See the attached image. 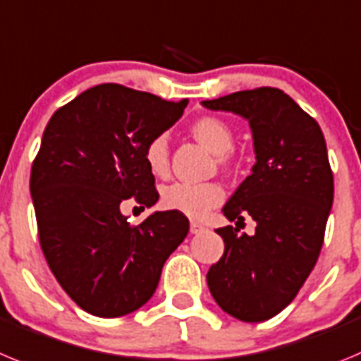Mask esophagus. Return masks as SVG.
<instances>
[{"label":"esophagus","instance_id":"obj_1","mask_svg":"<svg viewBox=\"0 0 361 361\" xmlns=\"http://www.w3.org/2000/svg\"><path fill=\"white\" fill-rule=\"evenodd\" d=\"M203 230H204V226L200 225V223H196V221H192V223H190V233H200V232H203Z\"/></svg>","mask_w":361,"mask_h":361}]
</instances>
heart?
Masks as SVG:
<instances>
[{"label":"heart","instance_id":"obj_1","mask_svg":"<svg viewBox=\"0 0 361 361\" xmlns=\"http://www.w3.org/2000/svg\"><path fill=\"white\" fill-rule=\"evenodd\" d=\"M192 135L204 147L216 152L221 165L230 167L233 160V131L225 120L217 116H203L192 124ZM144 160L149 171L157 176H165L169 171L167 135L152 136L144 149ZM225 201V188L216 181H176L161 194L165 209L176 210L192 219H203L212 209Z\"/></svg>","mask_w":361,"mask_h":361}]
</instances>
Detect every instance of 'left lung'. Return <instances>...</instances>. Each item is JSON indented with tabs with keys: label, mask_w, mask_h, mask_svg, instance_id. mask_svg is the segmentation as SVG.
Here are the masks:
<instances>
[{
	"label": "left lung",
	"mask_w": 361,
	"mask_h": 361,
	"mask_svg": "<svg viewBox=\"0 0 361 361\" xmlns=\"http://www.w3.org/2000/svg\"><path fill=\"white\" fill-rule=\"evenodd\" d=\"M203 106L245 116L257 160L223 209L237 223L252 217L255 233L216 230L225 253L207 274L209 290L228 314L262 322L297 297L322 250L334 194L326 140L317 120L277 87L235 92Z\"/></svg>",
	"instance_id": "8db88e82"
}]
</instances>
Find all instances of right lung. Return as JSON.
Instances as JSON below:
<instances>
[{
  "instance_id": "add662e5",
  "label": "right lung",
  "mask_w": 361,
  "mask_h": 361,
  "mask_svg": "<svg viewBox=\"0 0 361 361\" xmlns=\"http://www.w3.org/2000/svg\"><path fill=\"white\" fill-rule=\"evenodd\" d=\"M187 102L99 84L57 109L44 129L30 173L39 243L61 288L95 317L144 306L187 237L188 219L176 210L136 226L120 210L129 197L147 209L158 201L144 149Z\"/></svg>"
}]
</instances>
